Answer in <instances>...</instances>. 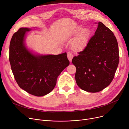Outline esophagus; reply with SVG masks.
<instances>
[{
  "mask_svg": "<svg viewBox=\"0 0 129 129\" xmlns=\"http://www.w3.org/2000/svg\"><path fill=\"white\" fill-rule=\"evenodd\" d=\"M73 57H74V56H73L72 53H67V58H68L69 60L70 61V62H71L72 61V59L73 58Z\"/></svg>",
  "mask_w": 129,
  "mask_h": 129,
  "instance_id": "obj_1",
  "label": "esophagus"
}]
</instances>
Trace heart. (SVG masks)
Here are the masks:
<instances>
[{
	"instance_id": "1",
	"label": "heart",
	"mask_w": 129,
	"mask_h": 129,
	"mask_svg": "<svg viewBox=\"0 0 129 129\" xmlns=\"http://www.w3.org/2000/svg\"><path fill=\"white\" fill-rule=\"evenodd\" d=\"M80 32L77 37L74 40L72 44V47L74 50L78 51L82 49L86 44L89 36V32L87 29H84V28L81 25L78 26L77 29L73 33L70 34L66 36V39H69L77 35Z\"/></svg>"
}]
</instances>
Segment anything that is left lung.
Wrapping results in <instances>:
<instances>
[{"instance_id": "obj_1", "label": "left lung", "mask_w": 129, "mask_h": 129, "mask_svg": "<svg viewBox=\"0 0 129 129\" xmlns=\"http://www.w3.org/2000/svg\"><path fill=\"white\" fill-rule=\"evenodd\" d=\"M78 54L72 62L76 68L75 79L80 88L97 92L109 86L119 60L118 44L113 33L99 22L94 35Z\"/></svg>"}]
</instances>
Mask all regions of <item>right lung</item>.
<instances>
[{
  "mask_svg": "<svg viewBox=\"0 0 129 129\" xmlns=\"http://www.w3.org/2000/svg\"><path fill=\"white\" fill-rule=\"evenodd\" d=\"M21 28L13 34L9 46V61L12 72L19 87L32 95L41 97L51 92L57 77L70 64L67 53L40 55L25 45L27 32Z\"/></svg>",
  "mask_w": 129,
  "mask_h": 129,
  "instance_id": "right-lung-1",
  "label": "right lung"
}]
</instances>
